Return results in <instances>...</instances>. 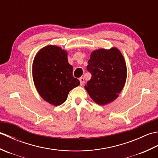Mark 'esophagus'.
<instances>
[{
    "label": "esophagus",
    "instance_id": "34e87169",
    "mask_svg": "<svg viewBox=\"0 0 158 158\" xmlns=\"http://www.w3.org/2000/svg\"><path fill=\"white\" fill-rule=\"evenodd\" d=\"M79 81H80V85H81V86L84 85L85 81H84V78H83V77H80Z\"/></svg>",
    "mask_w": 158,
    "mask_h": 158
}]
</instances>
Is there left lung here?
<instances>
[{"mask_svg": "<svg viewBox=\"0 0 158 158\" xmlns=\"http://www.w3.org/2000/svg\"><path fill=\"white\" fill-rule=\"evenodd\" d=\"M87 69L92 78L85 88L96 103L104 105L117 98L125 84L127 69L122 53L116 48L94 51Z\"/></svg>", "mask_w": 158, "mask_h": 158, "instance_id": "left-lung-1", "label": "left lung"}]
</instances>
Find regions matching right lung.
I'll return each mask as SVG.
<instances>
[{
	"label": "right lung",
	"mask_w": 158,
	"mask_h": 158,
	"mask_svg": "<svg viewBox=\"0 0 158 158\" xmlns=\"http://www.w3.org/2000/svg\"><path fill=\"white\" fill-rule=\"evenodd\" d=\"M32 75L40 96L55 106L64 102L70 90L80 84L73 75L67 53L55 45L46 46L38 52L33 62Z\"/></svg>",
	"instance_id": "1"
}]
</instances>
